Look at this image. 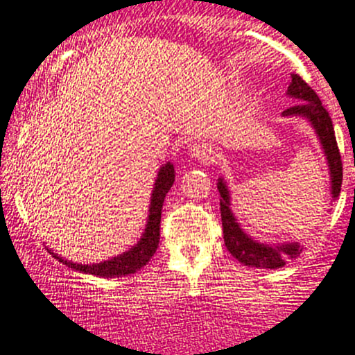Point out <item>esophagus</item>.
<instances>
[{
	"label": "esophagus",
	"instance_id": "obj_1",
	"mask_svg": "<svg viewBox=\"0 0 355 355\" xmlns=\"http://www.w3.org/2000/svg\"><path fill=\"white\" fill-rule=\"evenodd\" d=\"M189 151H191V156H193L194 159H199L202 162L214 161V149H212L211 146L206 143H194L189 148Z\"/></svg>",
	"mask_w": 355,
	"mask_h": 355
}]
</instances>
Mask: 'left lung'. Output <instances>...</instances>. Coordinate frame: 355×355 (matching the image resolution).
I'll use <instances>...</instances> for the list:
<instances>
[{
  "mask_svg": "<svg viewBox=\"0 0 355 355\" xmlns=\"http://www.w3.org/2000/svg\"><path fill=\"white\" fill-rule=\"evenodd\" d=\"M287 94L293 98L302 99V103L291 106L282 114L284 116H304L311 121L318 132L320 144H322L324 153L327 156L329 169H331V193L332 198H339L340 186H343V159H340L339 148L334 135V126L329 116L326 107L315 91L307 85L299 74H293V81L287 87ZM218 189L220 194V220H223V234L224 244L227 251L236 257L241 264L249 266V268H262V269H279L284 268L286 262L293 257H297L302 251L299 244H286L270 248L256 243L249 237L239 224L236 223L234 216L229 209V191L226 184L219 179Z\"/></svg>",
  "mask_w": 355,
  "mask_h": 355,
  "instance_id": "obj_1",
  "label": "left lung"
}]
</instances>
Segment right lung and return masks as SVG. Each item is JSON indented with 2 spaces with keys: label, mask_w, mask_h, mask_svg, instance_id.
Returning <instances> with one entry per match:
<instances>
[{
  "label": "right lung",
  "mask_w": 355,
  "mask_h": 355,
  "mask_svg": "<svg viewBox=\"0 0 355 355\" xmlns=\"http://www.w3.org/2000/svg\"><path fill=\"white\" fill-rule=\"evenodd\" d=\"M174 182V168L173 164L162 166L159 174H157L156 184H154L153 198H151V207H149V220L148 226L144 229V234L141 237V241L135 248L129 249L128 252L121 254L118 257H112L110 261L99 262V264H76V262L64 261L61 259L58 254H53V257L60 259L62 264H66L68 268L79 270V272L93 274V276L99 277H119V276H128V274H135L136 270L144 268L148 264L149 259L156 252L157 245H159V237H161V211H162V202H164L166 194L171 189Z\"/></svg>",
  "instance_id": "1"
}]
</instances>
